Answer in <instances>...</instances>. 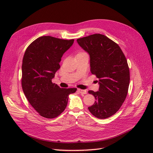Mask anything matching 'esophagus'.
I'll list each match as a JSON object with an SVG mask.
<instances>
[{
	"mask_svg": "<svg viewBox=\"0 0 153 153\" xmlns=\"http://www.w3.org/2000/svg\"><path fill=\"white\" fill-rule=\"evenodd\" d=\"M78 92H79L80 93L82 94V95H84V94H85L87 93V91L85 90H82V89H78Z\"/></svg>",
	"mask_w": 153,
	"mask_h": 153,
	"instance_id": "1",
	"label": "esophagus"
}]
</instances>
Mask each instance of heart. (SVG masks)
Wrapping results in <instances>:
<instances>
[{"label":"heart","mask_w":153,"mask_h":153,"mask_svg":"<svg viewBox=\"0 0 153 153\" xmlns=\"http://www.w3.org/2000/svg\"><path fill=\"white\" fill-rule=\"evenodd\" d=\"M80 53H81V52H80Z\"/></svg>","instance_id":"b5f03b06"}]
</instances>
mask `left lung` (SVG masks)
<instances>
[{
    "label": "left lung",
    "instance_id": "8db88e82",
    "mask_svg": "<svg viewBox=\"0 0 153 153\" xmlns=\"http://www.w3.org/2000/svg\"><path fill=\"white\" fill-rule=\"evenodd\" d=\"M77 42L89 53L91 72L99 78V91L88 92L96 99L88 109L98 119L110 117L121 107L128 92L130 75L126 57L116 43L103 34L84 37Z\"/></svg>",
    "mask_w": 153,
    "mask_h": 153
}]
</instances>
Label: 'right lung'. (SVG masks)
I'll return each mask as SVG.
<instances>
[{
    "label": "right lung",
    "mask_w": 153,
    "mask_h": 153,
    "mask_svg": "<svg viewBox=\"0 0 153 153\" xmlns=\"http://www.w3.org/2000/svg\"><path fill=\"white\" fill-rule=\"evenodd\" d=\"M74 39L66 40L50 36H41L27 48L22 61V87L24 94L41 116L57 117L66 108L68 96L76 88L63 89L52 82L61 68L64 53Z\"/></svg>",
    "instance_id": "obj_1"
}]
</instances>
